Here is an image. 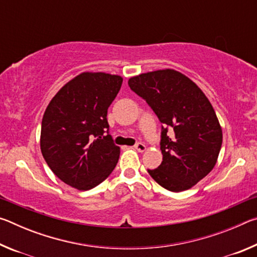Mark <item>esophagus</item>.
Instances as JSON below:
<instances>
[{
  "label": "esophagus",
  "mask_w": 257,
  "mask_h": 257,
  "mask_svg": "<svg viewBox=\"0 0 257 257\" xmlns=\"http://www.w3.org/2000/svg\"><path fill=\"white\" fill-rule=\"evenodd\" d=\"M135 149H136L138 152H144L146 150V146L143 144V143H137V144H135Z\"/></svg>",
  "instance_id": "esophagus-1"
}]
</instances>
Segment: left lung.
Instances as JSON below:
<instances>
[{"label":"left lung","mask_w":257,"mask_h":257,"mask_svg":"<svg viewBox=\"0 0 257 257\" xmlns=\"http://www.w3.org/2000/svg\"><path fill=\"white\" fill-rule=\"evenodd\" d=\"M128 85L162 123L163 161L147 171L165 189H189L212 171L222 145V130L210 101L188 77L171 69L142 73Z\"/></svg>","instance_id":"8db88e82"}]
</instances>
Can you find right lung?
<instances>
[{
    "label": "right lung",
    "mask_w": 257,
    "mask_h": 257,
    "mask_svg": "<svg viewBox=\"0 0 257 257\" xmlns=\"http://www.w3.org/2000/svg\"><path fill=\"white\" fill-rule=\"evenodd\" d=\"M122 78L104 72H84L52 98L42 120L41 151L59 179L79 190H89L111 175L120 147L108 133L107 108Z\"/></svg>",
    "instance_id": "obj_1"
}]
</instances>
